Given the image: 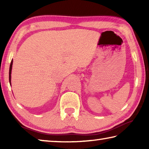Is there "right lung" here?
Instances as JSON below:
<instances>
[{
	"label": "right lung",
	"mask_w": 149,
	"mask_h": 149,
	"mask_svg": "<svg viewBox=\"0 0 149 149\" xmlns=\"http://www.w3.org/2000/svg\"><path fill=\"white\" fill-rule=\"evenodd\" d=\"M12 64H13V61H11L10 65V70H9V81L10 84L11 85V72H12Z\"/></svg>",
	"instance_id": "right-lung-1"
}]
</instances>
